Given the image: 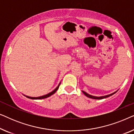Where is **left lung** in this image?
<instances>
[{
    "label": "left lung",
    "mask_w": 134,
    "mask_h": 134,
    "mask_svg": "<svg viewBox=\"0 0 134 134\" xmlns=\"http://www.w3.org/2000/svg\"><path fill=\"white\" fill-rule=\"evenodd\" d=\"M82 92L83 93V94L85 95L86 96H87L88 98H91V99H104V98H108V97L110 96H111V95L114 94L116 92V91H115V92L111 93V94H109V95H106V96H100V97H97V96H91V95L88 94V93H87L86 92H85V91H82Z\"/></svg>",
    "instance_id": "1"
}]
</instances>
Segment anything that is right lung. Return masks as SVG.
Returning a JSON list of instances; mask_svg holds the SVG:
<instances>
[{
  "instance_id": "obj_1",
  "label": "right lung",
  "mask_w": 134,
  "mask_h": 134,
  "mask_svg": "<svg viewBox=\"0 0 134 134\" xmlns=\"http://www.w3.org/2000/svg\"><path fill=\"white\" fill-rule=\"evenodd\" d=\"M60 84L59 85H58V86L54 90V91H52V92H51V93H48V94H46V95H44V96H40V97H36V98H34V97H30V96H25L27 97V98H30V99H45V98H48V97H49V96H51V95H52V94H54L57 91V90L58 89V88H59V86H60Z\"/></svg>"
}]
</instances>
